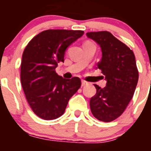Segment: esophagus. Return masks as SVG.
I'll list each match as a JSON object with an SVG mask.
<instances>
[{"label": "esophagus", "mask_w": 151, "mask_h": 151, "mask_svg": "<svg viewBox=\"0 0 151 151\" xmlns=\"http://www.w3.org/2000/svg\"><path fill=\"white\" fill-rule=\"evenodd\" d=\"M88 85V82L86 81H84V80H82V86H85V85Z\"/></svg>", "instance_id": "obj_1"}]
</instances>
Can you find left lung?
Segmentation results:
<instances>
[{
	"label": "left lung",
	"mask_w": 151,
	"mask_h": 151,
	"mask_svg": "<svg viewBox=\"0 0 151 151\" xmlns=\"http://www.w3.org/2000/svg\"><path fill=\"white\" fill-rule=\"evenodd\" d=\"M88 38L99 45L102 58L97 68L106 81L90 100L92 114L98 120L111 122L122 115L133 97L138 81V71L133 51L109 32H88Z\"/></svg>",
	"instance_id": "left-lung-1"
}]
</instances>
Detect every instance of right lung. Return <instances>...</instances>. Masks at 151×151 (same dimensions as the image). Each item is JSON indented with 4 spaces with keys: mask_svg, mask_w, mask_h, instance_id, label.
Here are the masks:
<instances>
[{
    "mask_svg": "<svg viewBox=\"0 0 151 151\" xmlns=\"http://www.w3.org/2000/svg\"><path fill=\"white\" fill-rule=\"evenodd\" d=\"M83 31L49 29L29 41L21 63V83L29 104L40 118L52 120L65 112L72 96L81 86L78 77L63 78L55 72L57 63L64 62L70 45Z\"/></svg>",
    "mask_w": 151,
    "mask_h": 151,
    "instance_id": "obj_1",
    "label": "right lung"
}]
</instances>
